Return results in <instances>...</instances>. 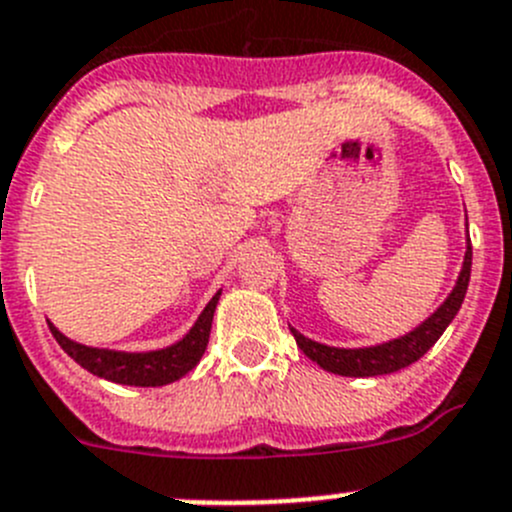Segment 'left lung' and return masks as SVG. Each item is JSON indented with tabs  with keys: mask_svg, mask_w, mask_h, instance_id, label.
<instances>
[{
	"mask_svg": "<svg viewBox=\"0 0 512 512\" xmlns=\"http://www.w3.org/2000/svg\"><path fill=\"white\" fill-rule=\"evenodd\" d=\"M470 271L472 243L470 233H467L462 269H459V276L454 281L449 297L419 327H414V330L401 337H393L388 342H378V345H368V348H335V345H325V342H317L312 337L302 335L297 327H289V330H292L299 350L309 360L320 365V368L330 370V373L348 375V378H373V375L396 373V370L409 368L411 363H416L442 337L449 322L457 317L459 307L464 302V294H467V287H470Z\"/></svg>",
	"mask_w": 512,
	"mask_h": 512,
	"instance_id": "1",
	"label": "left lung"
}]
</instances>
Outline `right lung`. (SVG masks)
Segmentation results:
<instances>
[{
	"instance_id": "1",
	"label": "right lung",
	"mask_w": 512,
	"mask_h": 512,
	"mask_svg": "<svg viewBox=\"0 0 512 512\" xmlns=\"http://www.w3.org/2000/svg\"><path fill=\"white\" fill-rule=\"evenodd\" d=\"M220 292L223 289L213 294V299L198 314L195 325L180 340L157 350H137V353H131V350L93 348V345H83V342L65 337L53 322H48V325L60 348L81 368H86L88 373L106 378L111 383H121V386L157 388L180 381L182 375H187L200 363L205 348H208L210 327H213V314L215 307H218Z\"/></svg>"
}]
</instances>
